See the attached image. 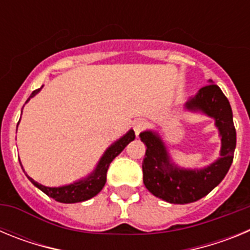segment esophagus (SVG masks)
Wrapping results in <instances>:
<instances>
[{
	"instance_id": "1",
	"label": "esophagus",
	"mask_w": 250,
	"mask_h": 250,
	"mask_svg": "<svg viewBox=\"0 0 250 250\" xmlns=\"http://www.w3.org/2000/svg\"><path fill=\"white\" fill-rule=\"evenodd\" d=\"M132 126H134V131H135L136 136H138L139 134H140V132L145 129V126H146V123H145L144 120H136Z\"/></svg>"
}]
</instances>
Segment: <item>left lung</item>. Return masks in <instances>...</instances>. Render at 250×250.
<instances>
[{"instance_id": "1", "label": "left lung", "mask_w": 250, "mask_h": 250, "mask_svg": "<svg viewBox=\"0 0 250 250\" xmlns=\"http://www.w3.org/2000/svg\"><path fill=\"white\" fill-rule=\"evenodd\" d=\"M194 96L188 99L184 109L211 118L219 131V158L204 167H179L171 159L160 134L155 130L140 132V140L146 145L143 160V180L147 190L156 198L171 204H188L202 199L225 178L233 163L237 132L233 123L230 104L213 80L208 81Z\"/></svg>"}]
</instances>
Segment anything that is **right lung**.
Listing matches in <instances>:
<instances>
[{
  "label": "right lung",
  "mask_w": 250,
  "mask_h": 250,
  "mask_svg": "<svg viewBox=\"0 0 250 250\" xmlns=\"http://www.w3.org/2000/svg\"><path fill=\"white\" fill-rule=\"evenodd\" d=\"M42 87L43 85L41 86L40 89L35 90V91L30 95V98L27 99L26 104L30 101V99L34 98L35 95L39 94ZM17 126H19V124H17ZM134 139H135V132H134L132 129H130L125 135H123L120 139H118V140L115 141V143H112V144L105 150V152H104L103 156L100 158L99 163L96 164V167L92 170L89 175L85 176V178L83 179H79V180L71 183V184L61 185V187H46V185H42L40 184V183L35 182L34 179L30 178L27 174H26V176H27L28 180H30L35 187L39 188L40 190L43 191L46 195H48L50 198L55 199L56 202L65 203V204L86 202V200L94 198L95 195H98V194L103 190L104 185H105L106 183V173H107L110 163H111V161L114 160L125 147H126V145L129 144L130 141H132ZM20 164H21V161H20ZM22 169H23V167H22Z\"/></svg>",
  "instance_id": "obj_1"
}]
</instances>
